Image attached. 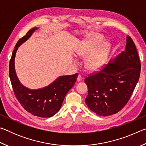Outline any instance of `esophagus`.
I'll return each instance as SVG.
<instances>
[{
	"instance_id": "esophagus-1",
	"label": "esophagus",
	"mask_w": 146,
	"mask_h": 146,
	"mask_svg": "<svg viewBox=\"0 0 146 146\" xmlns=\"http://www.w3.org/2000/svg\"><path fill=\"white\" fill-rule=\"evenodd\" d=\"M82 78H83V77L82 76H81V75H79L78 76V77H77V81H78V82H80V81L82 80Z\"/></svg>"
}]
</instances>
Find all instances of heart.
<instances>
[{
	"label": "heart",
	"instance_id": "b5f03b06",
	"mask_svg": "<svg viewBox=\"0 0 146 146\" xmlns=\"http://www.w3.org/2000/svg\"><path fill=\"white\" fill-rule=\"evenodd\" d=\"M102 39L99 38L97 40L84 42L76 49V54L81 57H86L90 55L85 62L86 68L88 70L91 71L98 70L102 67L107 59L110 50V45L108 43L103 44L100 48L92 51L99 45Z\"/></svg>",
	"mask_w": 146,
	"mask_h": 146
}]
</instances>
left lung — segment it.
<instances>
[{
  "label": "left lung",
  "mask_w": 146,
  "mask_h": 146,
  "mask_svg": "<svg viewBox=\"0 0 146 146\" xmlns=\"http://www.w3.org/2000/svg\"><path fill=\"white\" fill-rule=\"evenodd\" d=\"M125 51L114 60L86 76V103L97 115H111L126 105L139 80L141 64L132 38L127 36Z\"/></svg>",
  "instance_id": "1"
}]
</instances>
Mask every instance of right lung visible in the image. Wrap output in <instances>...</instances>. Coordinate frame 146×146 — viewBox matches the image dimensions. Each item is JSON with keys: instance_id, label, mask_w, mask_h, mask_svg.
I'll return each mask as SVG.
<instances>
[{"instance_id": "add662e5", "label": "right lung", "mask_w": 146, "mask_h": 146, "mask_svg": "<svg viewBox=\"0 0 146 146\" xmlns=\"http://www.w3.org/2000/svg\"><path fill=\"white\" fill-rule=\"evenodd\" d=\"M35 29V28L31 29L17 42L9 62V75L15 95L24 110L34 116L49 118L60 110L66 94L75 84L78 74L60 76L51 84L36 90H29L21 84L15 70V54L18 47L30 37Z\"/></svg>"}]
</instances>
